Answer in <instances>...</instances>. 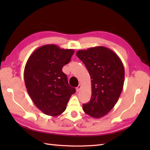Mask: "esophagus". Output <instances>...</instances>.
Wrapping results in <instances>:
<instances>
[{
	"label": "esophagus",
	"mask_w": 150,
	"mask_h": 150,
	"mask_svg": "<svg viewBox=\"0 0 150 150\" xmlns=\"http://www.w3.org/2000/svg\"><path fill=\"white\" fill-rule=\"evenodd\" d=\"M81 88H82V86L81 84H79L78 86L77 87V88H76V91H77V92H79V91L81 90Z\"/></svg>",
	"instance_id": "obj_1"
}]
</instances>
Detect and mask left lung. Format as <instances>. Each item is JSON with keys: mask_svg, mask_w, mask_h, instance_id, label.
Here are the masks:
<instances>
[{"mask_svg": "<svg viewBox=\"0 0 150 150\" xmlns=\"http://www.w3.org/2000/svg\"><path fill=\"white\" fill-rule=\"evenodd\" d=\"M76 55L86 67L91 82V99L82 108L90 117H103L112 110L122 91L123 64L115 53L104 46L79 50Z\"/></svg>", "mask_w": 150, "mask_h": 150, "instance_id": "obj_1", "label": "left lung"}]
</instances>
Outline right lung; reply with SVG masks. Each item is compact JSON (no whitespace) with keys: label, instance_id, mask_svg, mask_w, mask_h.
<instances>
[{"label":"right lung","instance_id":"1","mask_svg":"<svg viewBox=\"0 0 150 150\" xmlns=\"http://www.w3.org/2000/svg\"><path fill=\"white\" fill-rule=\"evenodd\" d=\"M73 53V50L47 44L35 51L25 66L24 77L28 94L37 108L47 115L56 117L63 113L71 95L75 93L62 71Z\"/></svg>","mask_w":150,"mask_h":150}]
</instances>
